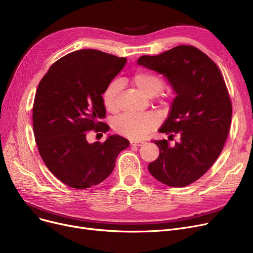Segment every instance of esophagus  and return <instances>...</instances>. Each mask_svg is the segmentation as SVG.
Segmentation results:
<instances>
[{"label":"esophagus","instance_id":"obj_1","mask_svg":"<svg viewBox=\"0 0 253 253\" xmlns=\"http://www.w3.org/2000/svg\"><path fill=\"white\" fill-rule=\"evenodd\" d=\"M143 143H144L143 141H134V140L130 141V144H131V145H137V147H140V145H142Z\"/></svg>","mask_w":253,"mask_h":253}]
</instances>
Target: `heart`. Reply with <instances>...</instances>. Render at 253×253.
Wrapping results in <instances>:
<instances>
[{
  "mask_svg": "<svg viewBox=\"0 0 253 253\" xmlns=\"http://www.w3.org/2000/svg\"><path fill=\"white\" fill-rule=\"evenodd\" d=\"M132 83L143 95L152 97L163 88L162 79L150 72H138L133 76ZM121 83L113 81L105 87L102 93V101L105 109L110 112L118 110V94ZM158 118L153 113L125 114L115 120L114 128L119 133L131 139H140L157 125Z\"/></svg>",
  "mask_w": 253,
  "mask_h": 253,
  "instance_id": "b5f03b06",
  "label": "heart"
}]
</instances>
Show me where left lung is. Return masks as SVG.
<instances>
[{
	"label": "left lung",
	"instance_id": "left-lung-1",
	"mask_svg": "<svg viewBox=\"0 0 253 253\" xmlns=\"http://www.w3.org/2000/svg\"><path fill=\"white\" fill-rule=\"evenodd\" d=\"M137 64L163 75L175 98L159 129L179 141L155 140L160 154L149 164L150 173L169 187L181 188L200 178L213 165L227 140L232 102L217 65L193 46L180 45Z\"/></svg>",
	"mask_w": 253,
	"mask_h": 253
}]
</instances>
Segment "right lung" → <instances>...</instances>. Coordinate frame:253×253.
Segmentation results:
<instances>
[{
	"instance_id": "add662e5",
	"label": "right lung",
	"mask_w": 253,
	"mask_h": 253,
	"mask_svg": "<svg viewBox=\"0 0 253 253\" xmlns=\"http://www.w3.org/2000/svg\"><path fill=\"white\" fill-rule=\"evenodd\" d=\"M99 50L69 53L51 65L38 86L33 126L39 153L60 181L75 189H88L114 170L120 152L129 141L109 135L104 142L89 143L87 131H109L102 93L126 64Z\"/></svg>"
}]
</instances>
